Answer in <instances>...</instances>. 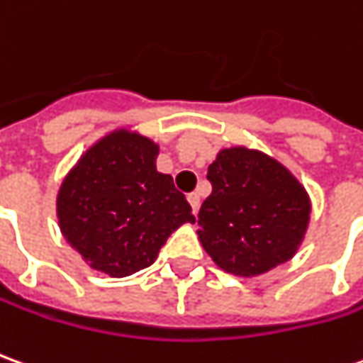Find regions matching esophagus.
<instances>
[{"mask_svg":"<svg viewBox=\"0 0 363 363\" xmlns=\"http://www.w3.org/2000/svg\"><path fill=\"white\" fill-rule=\"evenodd\" d=\"M189 202H190V206H192V212L196 214V212H199V208H200V194H199V192H190Z\"/></svg>","mask_w":363,"mask_h":363,"instance_id":"obj_1","label":"esophagus"}]
</instances>
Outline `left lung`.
I'll return each instance as SVG.
<instances>
[{
  "mask_svg": "<svg viewBox=\"0 0 363 363\" xmlns=\"http://www.w3.org/2000/svg\"><path fill=\"white\" fill-rule=\"evenodd\" d=\"M208 181L212 194L200 206L199 238L220 269L253 277L295 255L311 200L283 164L255 149L230 147L208 167Z\"/></svg>",
  "mask_w": 363,
  "mask_h": 363,
  "instance_id": "8db88e82",
  "label": "left lung"
}]
</instances>
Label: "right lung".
Segmentation results:
<instances>
[{
  "mask_svg": "<svg viewBox=\"0 0 363 363\" xmlns=\"http://www.w3.org/2000/svg\"><path fill=\"white\" fill-rule=\"evenodd\" d=\"M159 145L128 129L92 145L60 184V232L96 271L128 277L157 259L167 238L194 222L173 177L157 171Z\"/></svg>",
  "mask_w": 363,
  "mask_h": 363,
  "instance_id": "add662e5",
  "label": "right lung"
}]
</instances>
